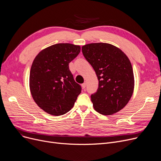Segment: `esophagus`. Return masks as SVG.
I'll list each match as a JSON object with an SVG mask.
<instances>
[{
  "instance_id": "obj_1",
  "label": "esophagus",
  "mask_w": 161,
  "mask_h": 161,
  "mask_svg": "<svg viewBox=\"0 0 161 161\" xmlns=\"http://www.w3.org/2000/svg\"><path fill=\"white\" fill-rule=\"evenodd\" d=\"M81 87L83 89H85L86 87V82H84L83 83L81 84Z\"/></svg>"
}]
</instances>
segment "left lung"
I'll return each mask as SVG.
<instances>
[{
  "mask_svg": "<svg viewBox=\"0 0 161 161\" xmlns=\"http://www.w3.org/2000/svg\"><path fill=\"white\" fill-rule=\"evenodd\" d=\"M81 49L98 80L97 91L91 96L94 109L104 115L120 111L129 103L134 87L128 57L119 48L108 43L88 44Z\"/></svg>",
  "mask_w": 161,
  "mask_h": 161,
  "instance_id": "obj_1",
  "label": "left lung"
}]
</instances>
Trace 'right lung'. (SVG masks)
Listing matches in <instances>:
<instances>
[{
  "label": "right lung",
  "instance_id": "add662e5",
  "mask_svg": "<svg viewBox=\"0 0 161 161\" xmlns=\"http://www.w3.org/2000/svg\"><path fill=\"white\" fill-rule=\"evenodd\" d=\"M80 46L69 43L47 47L36 56L29 75V87L36 104L47 114L58 116L69 112L81 93L69 64L78 55Z\"/></svg>",
  "mask_w": 161,
  "mask_h": 161
}]
</instances>
